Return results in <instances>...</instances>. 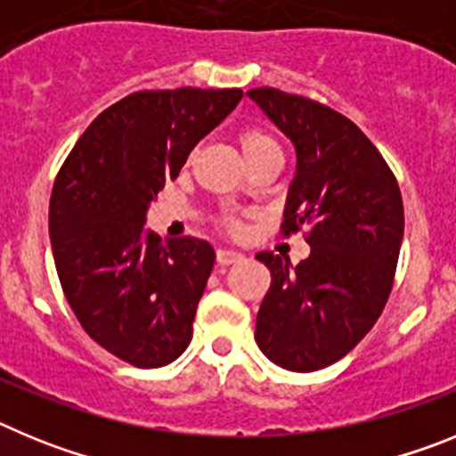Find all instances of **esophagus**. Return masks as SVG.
<instances>
[{"label": "esophagus", "mask_w": 456, "mask_h": 456, "mask_svg": "<svg viewBox=\"0 0 456 456\" xmlns=\"http://www.w3.org/2000/svg\"><path fill=\"white\" fill-rule=\"evenodd\" d=\"M241 257H244V256H241V253L228 251V248H219V251H216V263H219L221 267H228V265L240 263Z\"/></svg>", "instance_id": "34e87169"}]
</instances>
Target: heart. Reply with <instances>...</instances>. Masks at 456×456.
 <instances>
[{
	"mask_svg": "<svg viewBox=\"0 0 456 456\" xmlns=\"http://www.w3.org/2000/svg\"><path fill=\"white\" fill-rule=\"evenodd\" d=\"M237 143H240L241 155L247 157V162L251 164V167L269 155H281V148H278V143L273 141V136H269L267 132L263 130H241L240 134H237ZM219 225L221 231L231 232V235L240 232L241 228L240 219H237L235 215H231V212H224V215L219 216Z\"/></svg>",
	"mask_w": 456,
	"mask_h": 456,
	"instance_id": "heart-1",
	"label": "heart"
}]
</instances>
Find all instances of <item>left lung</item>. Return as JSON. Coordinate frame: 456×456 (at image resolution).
I'll return each mask as SVG.
<instances>
[{
    "label": "left lung",
    "mask_w": 456,
    "mask_h": 456,
    "mask_svg": "<svg viewBox=\"0 0 456 456\" xmlns=\"http://www.w3.org/2000/svg\"><path fill=\"white\" fill-rule=\"evenodd\" d=\"M248 98L289 136L297 175L281 232L304 228L310 256L297 267L272 251L256 342L272 363L315 372L347 356L390 297L404 235L400 184L347 116L304 95L251 88Z\"/></svg>",
    "instance_id": "obj_1"
}]
</instances>
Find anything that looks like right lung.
Segmentation results:
<instances>
[{"mask_svg": "<svg viewBox=\"0 0 456 456\" xmlns=\"http://www.w3.org/2000/svg\"><path fill=\"white\" fill-rule=\"evenodd\" d=\"M240 88L136 91L104 109L59 168L50 240L84 331L134 368H162L191 342L215 248L146 232L148 205L231 114Z\"/></svg>", "mask_w": 456, "mask_h": 456, "instance_id": "obj_1", "label": "right lung"}]
</instances>
